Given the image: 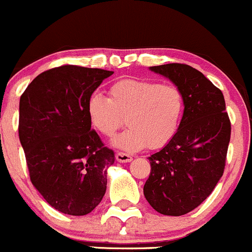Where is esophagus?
Returning <instances> with one entry per match:
<instances>
[{
	"mask_svg": "<svg viewBox=\"0 0 252 252\" xmlns=\"http://www.w3.org/2000/svg\"><path fill=\"white\" fill-rule=\"evenodd\" d=\"M116 160H118L119 162H129L132 161V157L129 154H127V153H123V152H118L116 153Z\"/></svg>",
	"mask_w": 252,
	"mask_h": 252,
	"instance_id": "34e87169",
	"label": "esophagus"
}]
</instances>
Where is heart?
<instances>
[{
	"mask_svg": "<svg viewBox=\"0 0 252 252\" xmlns=\"http://www.w3.org/2000/svg\"><path fill=\"white\" fill-rule=\"evenodd\" d=\"M109 98L92 93L87 114L92 126L104 137H113L125 125L128 128L114 141L125 150L145 145L159 149L178 132L184 114L183 93L177 86L142 79L116 80L108 88Z\"/></svg>",
	"mask_w": 252,
	"mask_h": 252,
	"instance_id": "b5f03b06",
	"label": "heart"
}]
</instances>
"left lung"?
Wrapping results in <instances>:
<instances>
[{
    "mask_svg": "<svg viewBox=\"0 0 252 252\" xmlns=\"http://www.w3.org/2000/svg\"><path fill=\"white\" fill-rule=\"evenodd\" d=\"M183 93L184 114L178 132L160 152L150 155L144 196L167 216H182L199 206L224 171L230 120L223 93L199 70L180 63L152 66Z\"/></svg>",
    "mask_w": 252,
    "mask_h": 252,
    "instance_id": "1",
    "label": "left lung"
}]
</instances>
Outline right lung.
Returning a JSON list of instances; mask_svg holds the SVG:
<instances>
[{"mask_svg": "<svg viewBox=\"0 0 252 252\" xmlns=\"http://www.w3.org/2000/svg\"><path fill=\"white\" fill-rule=\"evenodd\" d=\"M113 75L104 69L62 65L41 72L19 102V139L31 183L58 211L90 214L107 190L113 149L91 129L88 97Z\"/></svg>", "mask_w": 252, "mask_h": 252, "instance_id": "right-lung-1", "label": "right lung"}]
</instances>
